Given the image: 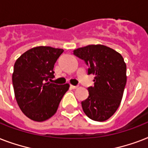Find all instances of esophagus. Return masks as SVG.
<instances>
[{
  "label": "esophagus",
  "instance_id": "esophagus-1",
  "mask_svg": "<svg viewBox=\"0 0 148 148\" xmlns=\"http://www.w3.org/2000/svg\"><path fill=\"white\" fill-rule=\"evenodd\" d=\"M70 87H71V89H76V88H77V87H78V86L71 85V86H70Z\"/></svg>",
  "mask_w": 148,
  "mask_h": 148
}]
</instances>
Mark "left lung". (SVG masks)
<instances>
[{"label": "left lung", "instance_id": "left-lung-1", "mask_svg": "<svg viewBox=\"0 0 148 148\" xmlns=\"http://www.w3.org/2000/svg\"><path fill=\"white\" fill-rule=\"evenodd\" d=\"M74 54L85 61L88 74L95 75V86L88 88L89 96L81 102L84 112L91 120L104 121L112 116L121 102L126 85V64L121 53L101 45L74 50Z\"/></svg>", "mask_w": 148, "mask_h": 148}]
</instances>
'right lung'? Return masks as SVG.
<instances>
[{
    "label": "right lung",
    "instance_id": "1",
    "mask_svg": "<svg viewBox=\"0 0 148 148\" xmlns=\"http://www.w3.org/2000/svg\"><path fill=\"white\" fill-rule=\"evenodd\" d=\"M64 52L47 46L24 52L14 64L12 82L17 104L27 117L34 121L49 119L58 110L69 84L51 83L54 64Z\"/></svg>",
    "mask_w": 148,
    "mask_h": 148
}]
</instances>
